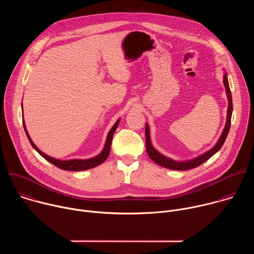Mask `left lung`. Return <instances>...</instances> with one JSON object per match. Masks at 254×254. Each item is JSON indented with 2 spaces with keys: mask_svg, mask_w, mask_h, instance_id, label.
<instances>
[{
  "mask_svg": "<svg viewBox=\"0 0 254 254\" xmlns=\"http://www.w3.org/2000/svg\"><path fill=\"white\" fill-rule=\"evenodd\" d=\"M223 82H224V86H225V90H226V94H227V98H228V110H227V120H226V125L225 127L221 133V136L219 137L218 141L215 144V146L209 150L208 152L204 153L203 155L193 159V160H189V161H184V162H177L174 161L172 159H169L165 156H163L162 154H160L154 147L151 142V137H150V128H149V125H146V150L147 153L149 155V157L158 165L167 168V169H171V170H176V171H186V170H190L193 168H196L198 166H200L201 164H203L204 162H206L207 160H209L213 155H215L217 152H218L222 146L223 143L227 137V134L229 132V128H230V125H231V116H232V96H231V91L229 88V83H228V79H227V74H224V78H223Z\"/></svg>",
  "mask_w": 254,
  "mask_h": 254,
  "instance_id": "8db88e82",
  "label": "left lung"
}]
</instances>
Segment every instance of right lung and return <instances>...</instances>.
<instances>
[{"instance_id": "add662e5", "label": "right lung", "mask_w": 254, "mask_h": 254, "mask_svg": "<svg viewBox=\"0 0 254 254\" xmlns=\"http://www.w3.org/2000/svg\"><path fill=\"white\" fill-rule=\"evenodd\" d=\"M119 123H120V120L117 121V123L115 124V126L112 127V129L110 130V132H108L107 134V137H106V141H105V144H104V148L102 150V152L97 155L96 157L94 158H91V159H87V160H67V161H62V160H57V159H54L52 157H49L47 156L46 154H44L43 152H41L37 147H36V144L32 141L27 129H26V127H25V123L23 121V126H24V128H25V132L28 136V139L31 143V146L37 151L45 160H47L48 162H50L51 164H53L54 166L58 167L59 169H62V170H65V171H74V172H78V171H84V170H88V169H91V168H94L100 164H102L108 157V155H110V152H111V144H112V140H113V136H114V133L119 126Z\"/></svg>"}]
</instances>
